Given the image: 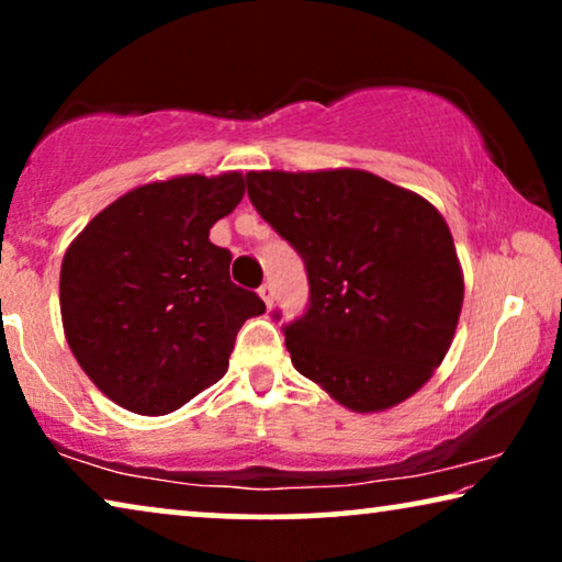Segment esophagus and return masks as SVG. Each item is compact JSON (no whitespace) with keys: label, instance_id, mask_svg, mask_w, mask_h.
<instances>
[{"label":"esophagus","instance_id":"obj_1","mask_svg":"<svg viewBox=\"0 0 562 562\" xmlns=\"http://www.w3.org/2000/svg\"><path fill=\"white\" fill-rule=\"evenodd\" d=\"M258 294H260V299H263V302H266L268 310H271V306H273V286H271V283H263V286L258 289Z\"/></svg>","mask_w":562,"mask_h":562}]
</instances>
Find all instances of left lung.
I'll return each mask as SVG.
<instances>
[{"label":"left lung","mask_w":562,"mask_h":562,"mask_svg":"<svg viewBox=\"0 0 562 562\" xmlns=\"http://www.w3.org/2000/svg\"><path fill=\"white\" fill-rule=\"evenodd\" d=\"M245 179L260 217L306 266L310 310L283 329L296 371L360 414L417 394L463 310V268L442 214L360 168Z\"/></svg>","instance_id":"1"}]
</instances>
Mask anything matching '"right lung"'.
<instances>
[{
    "instance_id": "add662e5",
    "label": "right lung",
    "mask_w": 562,
    "mask_h": 562,
    "mask_svg": "<svg viewBox=\"0 0 562 562\" xmlns=\"http://www.w3.org/2000/svg\"><path fill=\"white\" fill-rule=\"evenodd\" d=\"M245 194V176L187 173L104 206L60 263V319L74 358L122 409L160 417L227 371L237 329L266 312L229 281L210 229Z\"/></svg>"
}]
</instances>
